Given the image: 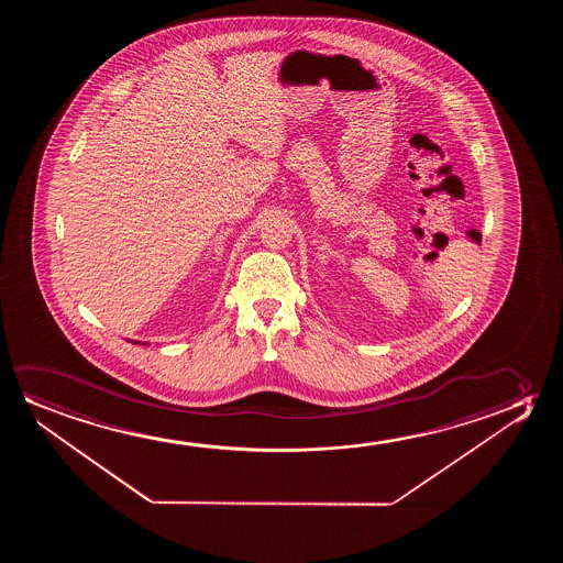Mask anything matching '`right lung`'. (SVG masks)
<instances>
[{
  "label": "right lung",
  "instance_id": "right-lung-1",
  "mask_svg": "<svg viewBox=\"0 0 563 563\" xmlns=\"http://www.w3.org/2000/svg\"><path fill=\"white\" fill-rule=\"evenodd\" d=\"M134 344H140V342H134Z\"/></svg>",
  "mask_w": 563,
  "mask_h": 563
}]
</instances>
